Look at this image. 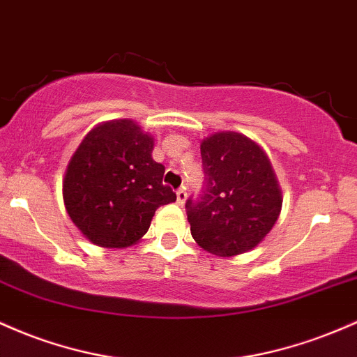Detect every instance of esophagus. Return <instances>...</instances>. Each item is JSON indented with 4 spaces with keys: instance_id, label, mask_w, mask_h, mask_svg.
Listing matches in <instances>:
<instances>
[{
    "instance_id": "1",
    "label": "esophagus",
    "mask_w": 357,
    "mask_h": 357,
    "mask_svg": "<svg viewBox=\"0 0 357 357\" xmlns=\"http://www.w3.org/2000/svg\"><path fill=\"white\" fill-rule=\"evenodd\" d=\"M185 200H187V190H185V187H182V189L177 190V204L178 206H183V204H185Z\"/></svg>"
}]
</instances>
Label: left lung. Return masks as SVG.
Returning a JSON list of instances; mask_svg holds the SVG:
<instances>
[{"mask_svg": "<svg viewBox=\"0 0 357 357\" xmlns=\"http://www.w3.org/2000/svg\"><path fill=\"white\" fill-rule=\"evenodd\" d=\"M206 190L187 200L192 238L207 253L229 258L248 253L273 229L282 189L258 143L236 131H219L200 143Z\"/></svg>", "mask_w": 357, "mask_h": 357, "instance_id": "8db88e82", "label": "left lung"}]
</instances>
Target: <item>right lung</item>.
<instances>
[{"label": "right lung", "mask_w": 357, "mask_h": 357, "mask_svg": "<svg viewBox=\"0 0 357 357\" xmlns=\"http://www.w3.org/2000/svg\"><path fill=\"white\" fill-rule=\"evenodd\" d=\"M153 145V136L133 119H114L92 128L70 157L63 204L96 246H133L146 234L155 211L177 200L162 183L165 167L151 157Z\"/></svg>", "instance_id": "obj_1"}]
</instances>
